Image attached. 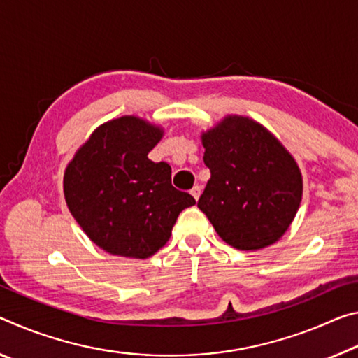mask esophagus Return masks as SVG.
Listing matches in <instances>:
<instances>
[{
    "instance_id": "34e87169",
    "label": "esophagus",
    "mask_w": 358,
    "mask_h": 358,
    "mask_svg": "<svg viewBox=\"0 0 358 358\" xmlns=\"http://www.w3.org/2000/svg\"><path fill=\"white\" fill-rule=\"evenodd\" d=\"M190 193H192V196L195 198V200H198V198H200V195H201V187H200V185H195V187H193V189L190 190Z\"/></svg>"
}]
</instances>
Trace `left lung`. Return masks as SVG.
I'll list each match as a JSON object with an SVG mask.
<instances>
[{"mask_svg": "<svg viewBox=\"0 0 358 358\" xmlns=\"http://www.w3.org/2000/svg\"><path fill=\"white\" fill-rule=\"evenodd\" d=\"M210 179L198 200L219 236L239 250L282 238L303 196L298 163L259 122L227 115L201 133Z\"/></svg>", "mask_w": 358, "mask_h": 358, "instance_id": "1", "label": "left lung"}]
</instances>
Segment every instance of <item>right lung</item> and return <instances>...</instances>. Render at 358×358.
I'll use <instances>...</instances> for the list:
<instances>
[{"instance_id":"obj_1","label":"right lung","mask_w":358,"mask_h":358,"mask_svg":"<svg viewBox=\"0 0 358 358\" xmlns=\"http://www.w3.org/2000/svg\"><path fill=\"white\" fill-rule=\"evenodd\" d=\"M163 128L134 115L99 125L63 176L69 213L108 254L149 259L171 236L178 215L195 204L171 185V166L148 154Z\"/></svg>"}]
</instances>
